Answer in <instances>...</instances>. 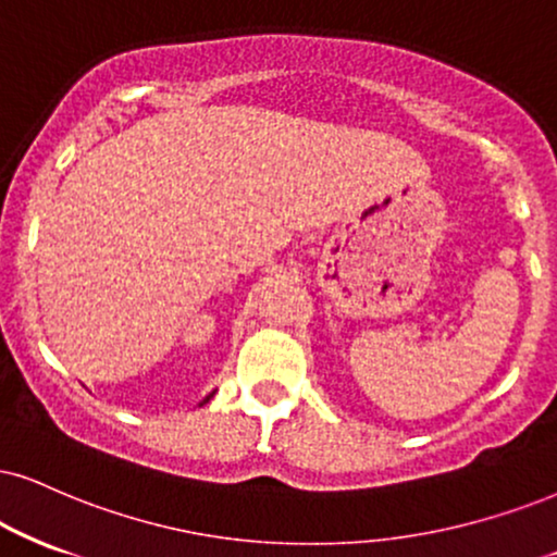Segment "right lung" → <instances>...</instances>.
Listing matches in <instances>:
<instances>
[{
    "label": "right lung",
    "instance_id": "1",
    "mask_svg": "<svg viewBox=\"0 0 557 557\" xmlns=\"http://www.w3.org/2000/svg\"><path fill=\"white\" fill-rule=\"evenodd\" d=\"M214 393H216V389H214ZM214 393H209V395H206V397H203V400H201V403H198V405H203V403H209V400H211V397H214Z\"/></svg>",
    "mask_w": 557,
    "mask_h": 557
}]
</instances>
